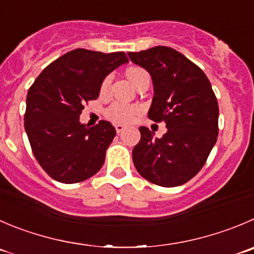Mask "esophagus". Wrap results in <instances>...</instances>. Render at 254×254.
Segmentation results:
<instances>
[{"label": "esophagus", "mask_w": 254, "mask_h": 254, "mask_svg": "<svg viewBox=\"0 0 254 254\" xmlns=\"http://www.w3.org/2000/svg\"><path fill=\"white\" fill-rule=\"evenodd\" d=\"M115 128H116V132H117V133L120 134V133H122L123 131H125V129H126V126H123V125H116V126H115Z\"/></svg>", "instance_id": "obj_1"}]
</instances>
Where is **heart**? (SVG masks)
<instances>
[{
	"mask_svg": "<svg viewBox=\"0 0 254 254\" xmlns=\"http://www.w3.org/2000/svg\"><path fill=\"white\" fill-rule=\"evenodd\" d=\"M147 73L144 69L138 68V67H131L127 69V77L129 81L134 84L141 74ZM111 83V76H106L101 83V93H106L108 91V87ZM141 113V107L137 105H128V103L115 102L105 111V116L110 121L117 125H128L133 122Z\"/></svg>",
	"mask_w": 254,
	"mask_h": 254,
	"instance_id": "obj_1",
	"label": "heart"
}]
</instances>
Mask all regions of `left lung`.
Wrapping results in <instances>:
<instances>
[{
    "label": "left lung",
    "instance_id": "obj_1",
    "mask_svg": "<svg viewBox=\"0 0 254 254\" xmlns=\"http://www.w3.org/2000/svg\"><path fill=\"white\" fill-rule=\"evenodd\" d=\"M133 64L152 77L154 96L148 118L165 121L167 132L139 127L141 141L132 151L139 175L162 187H176L194 177L206 163L218 136V102L211 82L197 64L166 46L128 52Z\"/></svg>",
    "mask_w": 254,
    "mask_h": 254
}]
</instances>
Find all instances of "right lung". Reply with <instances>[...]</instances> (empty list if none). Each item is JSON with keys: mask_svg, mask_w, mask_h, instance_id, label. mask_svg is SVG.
Returning <instances> with one entry per match:
<instances>
[{"mask_svg": "<svg viewBox=\"0 0 254 254\" xmlns=\"http://www.w3.org/2000/svg\"><path fill=\"white\" fill-rule=\"evenodd\" d=\"M125 52L77 48L48 64L30 87L25 129L41 167L61 183H78L101 170L116 136L107 121L79 122L84 103L100 96L108 73L127 64Z\"/></svg>", "mask_w": 254, "mask_h": 254, "instance_id": "obj_1", "label": "right lung"}]
</instances>
